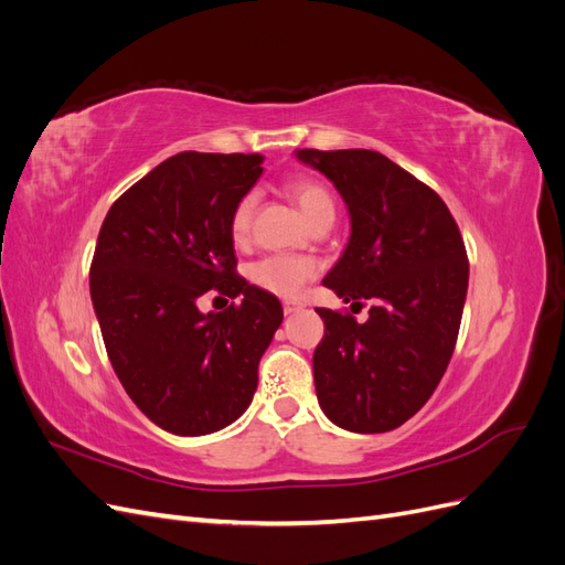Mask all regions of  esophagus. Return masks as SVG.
<instances>
[{"label":"esophagus","instance_id":"obj_1","mask_svg":"<svg viewBox=\"0 0 565 565\" xmlns=\"http://www.w3.org/2000/svg\"><path fill=\"white\" fill-rule=\"evenodd\" d=\"M303 309V303L301 301H295V299H285L282 301V311L289 316V313H297V311H301Z\"/></svg>","mask_w":565,"mask_h":565}]
</instances>
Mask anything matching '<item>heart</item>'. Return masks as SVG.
Returning <instances> with one entry per match:
<instances>
[{"instance_id": "obj_1", "label": "heart", "mask_w": 565, "mask_h": 565, "mask_svg": "<svg viewBox=\"0 0 565 565\" xmlns=\"http://www.w3.org/2000/svg\"><path fill=\"white\" fill-rule=\"evenodd\" d=\"M289 195L295 198L303 216L309 218V224H318L322 218L334 221V198L320 181L313 179H292L287 183ZM256 202L259 195L256 191H247L241 200L235 202V207L228 218V231L235 243H245L252 231V221L256 212ZM318 273V264L311 256L303 254H270L256 262L249 268V278L256 287L266 289L278 297H297L306 282L313 280Z\"/></svg>"}]
</instances>
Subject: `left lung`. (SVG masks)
<instances>
[{
  "mask_svg": "<svg viewBox=\"0 0 565 565\" xmlns=\"http://www.w3.org/2000/svg\"><path fill=\"white\" fill-rule=\"evenodd\" d=\"M328 177L351 214V237L322 285L370 301V318L316 309L322 413L355 434H384L431 398L452 358L469 287L465 241L446 202L377 150H297ZM358 313V311H355Z\"/></svg>",
  "mask_w": 565,
  "mask_h": 565,
  "instance_id": "8db88e82",
  "label": "left lung"
}]
</instances>
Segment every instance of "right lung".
Here are the masks:
<instances>
[{"label": "right lung", "mask_w": 565, "mask_h": 565, "mask_svg": "<svg viewBox=\"0 0 565 565\" xmlns=\"http://www.w3.org/2000/svg\"><path fill=\"white\" fill-rule=\"evenodd\" d=\"M262 156L185 150L119 195L89 270L110 365L160 429L204 436L241 417L282 322L278 297L237 276L228 218L262 177ZM207 291L241 298L202 315Z\"/></svg>", "instance_id": "right-lung-1"}]
</instances>
